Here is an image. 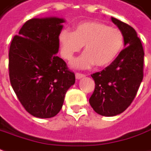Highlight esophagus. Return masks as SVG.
<instances>
[{
    "label": "esophagus",
    "mask_w": 151,
    "mask_h": 151,
    "mask_svg": "<svg viewBox=\"0 0 151 151\" xmlns=\"http://www.w3.org/2000/svg\"><path fill=\"white\" fill-rule=\"evenodd\" d=\"M83 77H86V75H84V74H81V73H76V79H81Z\"/></svg>",
    "instance_id": "obj_1"
}]
</instances>
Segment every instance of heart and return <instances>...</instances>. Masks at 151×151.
I'll use <instances>...</instances> for the list:
<instances>
[{
  "label": "heart",
  "mask_w": 151,
  "mask_h": 151,
  "mask_svg": "<svg viewBox=\"0 0 151 151\" xmlns=\"http://www.w3.org/2000/svg\"><path fill=\"white\" fill-rule=\"evenodd\" d=\"M60 52L71 60L85 45V53L73 62L75 67L89 69L93 65L106 67L111 65L123 49L125 37L122 31L100 21H87L77 24L71 32L62 30L59 34Z\"/></svg>",
  "instance_id": "obj_1"
}]
</instances>
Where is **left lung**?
Here are the masks:
<instances>
[{"label": "left lung", "mask_w": 151, "mask_h": 151, "mask_svg": "<svg viewBox=\"0 0 151 151\" xmlns=\"http://www.w3.org/2000/svg\"><path fill=\"white\" fill-rule=\"evenodd\" d=\"M111 21L122 31L126 47L110 65L91 75L96 86L89 102L94 111L104 116L125 111L134 101L144 77V49L136 31L114 17Z\"/></svg>", "instance_id": "8db88e82"}]
</instances>
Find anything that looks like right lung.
Here are the masks:
<instances>
[{"instance_id":"right-lung-1","label":"right lung","mask_w":151,"mask_h":151,"mask_svg":"<svg viewBox=\"0 0 151 151\" xmlns=\"http://www.w3.org/2000/svg\"><path fill=\"white\" fill-rule=\"evenodd\" d=\"M63 22L57 17L31 19L10 45L11 85L26 111L38 118L56 116L76 81L74 72L56 55Z\"/></svg>"}]
</instances>
